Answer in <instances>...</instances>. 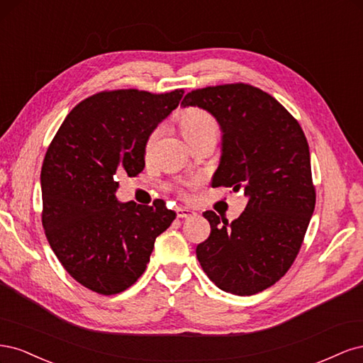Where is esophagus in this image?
I'll use <instances>...</instances> for the list:
<instances>
[{"label": "esophagus", "mask_w": 363, "mask_h": 363, "mask_svg": "<svg viewBox=\"0 0 363 363\" xmlns=\"http://www.w3.org/2000/svg\"><path fill=\"white\" fill-rule=\"evenodd\" d=\"M175 213H177L179 218H189V216L195 215L192 208H188V207H177L175 208Z\"/></svg>", "instance_id": "esophagus-1"}]
</instances>
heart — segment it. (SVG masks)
Listing matches in <instances>:
<instances>
[{
    "label": "heart",
    "mask_w": 363,
    "mask_h": 363,
    "mask_svg": "<svg viewBox=\"0 0 363 363\" xmlns=\"http://www.w3.org/2000/svg\"><path fill=\"white\" fill-rule=\"evenodd\" d=\"M179 124H180L183 136L189 142V144H194L195 140H200L207 136L218 138V133H219L218 121L211 113L203 111V108H196V107L186 108V111H183L179 116ZM160 131H162V127H156L150 133L145 142L147 152L151 151L155 142L160 136Z\"/></svg>",
    "instance_id": "obj_1"
}]
</instances>
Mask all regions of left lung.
<instances>
[{
  "label": "left lung",
  "instance_id": "left-lung-1",
  "mask_svg": "<svg viewBox=\"0 0 363 363\" xmlns=\"http://www.w3.org/2000/svg\"><path fill=\"white\" fill-rule=\"evenodd\" d=\"M182 106L212 113L223 130V156L212 186L244 189L235 221L207 211L211 235L196 247L219 289L252 295L279 281L301 248L316 194L303 128L276 98L245 83L191 91Z\"/></svg>",
  "mask_w": 363,
  "mask_h": 363
}]
</instances>
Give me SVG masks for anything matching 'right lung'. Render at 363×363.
I'll list each match as a JSON object with an SVG mask.
<instances>
[{
	"mask_svg": "<svg viewBox=\"0 0 363 363\" xmlns=\"http://www.w3.org/2000/svg\"><path fill=\"white\" fill-rule=\"evenodd\" d=\"M184 91L98 92L77 104L51 140L40 171L42 225L69 276L101 295L144 274L156 238L175 219L164 201L119 203L116 174L136 177L145 142Z\"/></svg>",
	"mask_w": 363,
	"mask_h": 363,
	"instance_id": "add662e5",
	"label": "right lung"
}]
</instances>
